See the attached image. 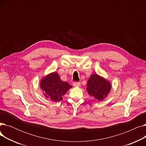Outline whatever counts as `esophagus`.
I'll use <instances>...</instances> for the list:
<instances>
[{
  "mask_svg": "<svg viewBox=\"0 0 146 146\" xmlns=\"http://www.w3.org/2000/svg\"><path fill=\"white\" fill-rule=\"evenodd\" d=\"M73 85L74 87H79L80 86V82H73Z\"/></svg>",
  "mask_w": 146,
  "mask_h": 146,
  "instance_id": "esophagus-1",
  "label": "esophagus"
}]
</instances>
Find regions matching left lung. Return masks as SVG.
I'll list each match as a JSON object with an SVG mask.
<instances>
[{"instance_id":"obj_1","label":"left lung","mask_w":146,"mask_h":146,"mask_svg":"<svg viewBox=\"0 0 146 146\" xmlns=\"http://www.w3.org/2000/svg\"><path fill=\"white\" fill-rule=\"evenodd\" d=\"M86 86L88 94L98 101L104 100L111 89V83L97 74L90 76Z\"/></svg>"}]
</instances>
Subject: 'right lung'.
<instances>
[{"mask_svg":"<svg viewBox=\"0 0 146 146\" xmlns=\"http://www.w3.org/2000/svg\"><path fill=\"white\" fill-rule=\"evenodd\" d=\"M40 87L46 98L57 102L62 100L63 96L72 86L67 82L61 80L57 72H53L41 80Z\"/></svg>","mask_w":146,"mask_h":146,"instance_id":"add662e5","label":"right lung"}]
</instances>
